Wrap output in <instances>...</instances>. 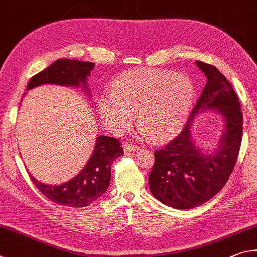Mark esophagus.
Returning a JSON list of instances; mask_svg holds the SVG:
<instances>
[{
  "label": "esophagus",
  "mask_w": 257,
  "mask_h": 257,
  "mask_svg": "<svg viewBox=\"0 0 257 257\" xmlns=\"http://www.w3.org/2000/svg\"><path fill=\"white\" fill-rule=\"evenodd\" d=\"M138 150H140V147H139V146H133V145H130V143H126V145H124V151L125 152L138 151Z\"/></svg>",
  "instance_id": "obj_1"
}]
</instances>
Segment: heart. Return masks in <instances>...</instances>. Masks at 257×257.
<instances>
[{"label":"heart","mask_w":257,"mask_h":257,"mask_svg":"<svg viewBox=\"0 0 257 257\" xmlns=\"http://www.w3.org/2000/svg\"><path fill=\"white\" fill-rule=\"evenodd\" d=\"M194 100V87L183 74L158 69L130 71L121 74L110 94L99 99L98 111L103 125L119 134L140 121L139 133L164 141L185 124Z\"/></svg>","instance_id":"b5f03b06"}]
</instances>
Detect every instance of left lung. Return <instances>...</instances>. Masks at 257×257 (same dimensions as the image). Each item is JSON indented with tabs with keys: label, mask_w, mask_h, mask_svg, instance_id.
<instances>
[{
	"label": "left lung",
	"mask_w": 257,
	"mask_h": 257,
	"mask_svg": "<svg viewBox=\"0 0 257 257\" xmlns=\"http://www.w3.org/2000/svg\"><path fill=\"white\" fill-rule=\"evenodd\" d=\"M206 76L203 91L187 124L176 138L155 151L149 187L157 200L175 209L200 206L219 193L230 177L239 155L242 139V112L231 83L217 67L196 61ZM215 109L221 113L226 130L219 150L202 153L190 139V120L199 110Z\"/></svg>",
	"instance_id": "8db88e82"
}]
</instances>
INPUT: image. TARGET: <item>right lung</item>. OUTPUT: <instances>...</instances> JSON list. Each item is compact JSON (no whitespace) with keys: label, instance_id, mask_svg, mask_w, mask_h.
Segmentation results:
<instances>
[{"label":"right lung","instance_id":"1","mask_svg":"<svg viewBox=\"0 0 257 257\" xmlns=\"http://www.w3.org/2000/svg\"><path fill=\"white\" fill-rule=\"evenodd\" d=\"M94 69V63L61 58L30 79L27 90L45 83L61 85H82L87 89V78ZM88 91V90H85ZM124 154L121 143L115 138L97 137L93 154L85 167L73 179L62 185H46L31 175L36 187L49 201L70 208H85L107 191L110 183L111 165Z\"/></svg>","mask_w":257,"mask_h":257}]
</instances>
